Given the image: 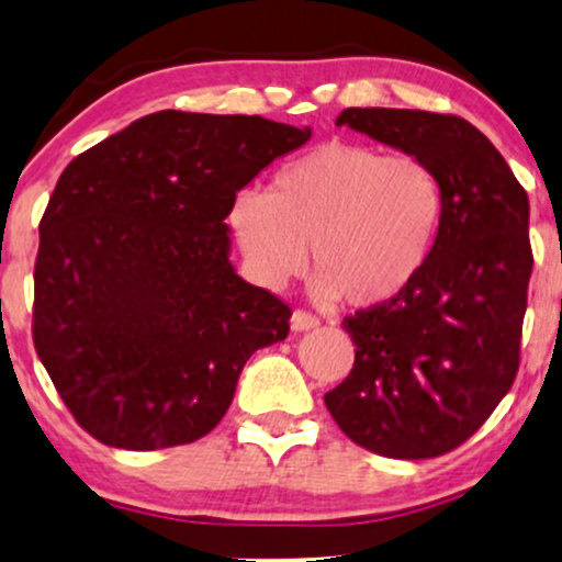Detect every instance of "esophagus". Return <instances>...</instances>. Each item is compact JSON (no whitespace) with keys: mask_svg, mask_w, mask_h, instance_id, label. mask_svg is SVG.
<instances>
[{"mask_svg":"<svg viewBox=\"0 0 562 562\" xmlns=\"http://www.w3.org/2000/svg\"><path fill=\"white\" fill-rule=\"evenodd\" d=\"M317 325H319V319L310 312L296 310L294 314H291V329H294V333H306V329H314Z\"/></svg>","mask_w":562,"mask_h":562,"instance_id":"34e87169","label":"esophagus"}]
</instances>
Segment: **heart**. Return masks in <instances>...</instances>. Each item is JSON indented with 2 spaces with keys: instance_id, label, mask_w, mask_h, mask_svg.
<instances>
[{
  "instance_id": "obj_1",
  "label": "heart",
  "mask_w": 562,
  "mask_h": 562,
  "mask_svg": "<svg viewBox=\"0 0 562 562\" xmlns=\"http://www.w3.org/2000/svg\"><path fill=\"white\" fill-rule=\"evenodd\" d=\"M442 210L440 179L422 160L333 140L283 166L266 194H237L229 225L266 289L302 273L312 245L314 294L375 310L425 271Z\"/></svg>"
}]
</instances>
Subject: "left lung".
Wrapping results in <instances>:
<instances>
[{
    "mask_svg": "<svg viewBox=\"0 0 562 562\" xmlns=\"http://www.w3.org/2000/svg\"><path fill=\"white\" fill-rule=\"evenodd\" d=\"M335 125L432 168L445 210L419 279L345 319L356 366L325 404L375 456L437 458L488 419L517 375L532 273L527 191L494 143L456 114L350 106Z\"/></svg>",
    "mask_w": 562,
    "mask_h": 562,
    "instance_id": "8db88e82",
    "label": "left lung"
}]
</instances>
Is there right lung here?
<instances>
[{
	"mask_svg": "<svg viewBox=\"0 0 562 562\" xmlns=\"http://www.w3.org/2000/svg\"><path fill=\"white\" fill-rule=\"evenodd\" d=\"M312 127L164 110L66 166L41 222L33 340L99 442L158 450L212 432L243 366L291 310L235 273L237 191Z\"/></svg>",
	"mask_w": 562,
	"mask_h": 562,
	"instance_id": "right-lung-1",
	"label": "right lung"
}]
</instances>
